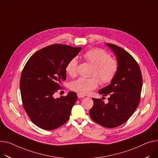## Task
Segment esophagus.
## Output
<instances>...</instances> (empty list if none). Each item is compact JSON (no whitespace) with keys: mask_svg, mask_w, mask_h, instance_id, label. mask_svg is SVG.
Wrapping results in <instances>:
<instances>
[{"mask_svg":"<svg viewBox=\"0 0 158 158\" xmlns=\"http://www.w3.org/2000/svg\"><path fill=\"white\" fill-rule=\"evenodd\" d=\"M77 97H78V98H84V97H85V95H83V94H82L77 93Z\"/></svg>","mask_w":158,"mask_h":158,"instance_id":"obj_1","label":"esophagus"}]
</instances>
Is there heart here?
<instances>
[{"label":"heart","mask_w":158,"mask_h":158,"mask_svg":"<svg viewBox=\"0 0 158 158\" xmlns=\"http://www.w3.org/2000/svg\"><path fill=\"white\" fill-rule=\"evenodd\" d=\"M84 56L94 67L93 76L97 77L100 84L107 85L113 80L118 69V64L106 51L100 49H91L86 52ZM77 60L72 58L66 66V71L70 76L74 77L77 74ZM98 80L95 77H81L72 82L71 89L80 94H88L98 86Z\"/></svg>","instance_id":"heart-1"}]
</instances>
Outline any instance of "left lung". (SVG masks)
Instances as JSON below:
<instances>
[{
	"instance_id": "obj_1",
	"label": "left lung",
	"mask_w": 158,
	"mask_h": 158,
	"mask_svg": "<svg viewBox=\"0 0 158 158\" xmlns=\"http://www.w3.org/2000/svg\"><path fill=\"white\" fill-rule=\"evenodd\" d=\"M116 56L118 69L109 85L98 93L109 96V103L93 98L89 110L93 121L106 128H115L124 123L137 108L142 88V77L137 62L123 48L106 44Z\"/></svg>"
}]
</instances>
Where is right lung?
<instances>
[{
    "instance_id": "obj_1",
    "label": "right lung",
    "mask_w": 158,
    "mask_h": 158,
    "mask_svg": "<svg viewBox=\"0 0 158 158\" xmlns=\"http://www.w3.org/2000/svg\"><path fill=\"white\" fill-rule=\"evenodd\" d=\"M81 50V47L52 44L35 52L27 62L20 78L21 96L28 117L38 127L52 130L69 120L77 94L70 91L58 98L53 94L67 78L69 61Z\"/></svg>"
}]
</instances>
